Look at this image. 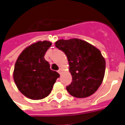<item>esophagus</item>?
Segmentation results:
<instances>
[{
    "mask_svg": "<svg viewBox=\"0 0 125 125\" xmlns=\"http://www.w3.org/2000/svg\"><path fill=\"white\" fill-rule=\"evenodd\" d=\"M58 73H60V74H61V73H62V69H60V70H58Z\"/></svg>",
    "mask_w": 125,
    "mask_h": 125,
    "instance_id": "1",
    "label": "esophagus"
}]
</instances>
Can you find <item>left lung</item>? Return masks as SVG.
Segmentation results:
<instances>
[{
    "mask_svg": "<svg viewBox=\"0 0 125 125\" xmlns=\"http://www.w3.org/2000/svg\"><path fill=\"white\" fill-rule=\"evenodd\" d=\"M55 47L67 56L72 82L66 89L76 98H86L95 93L104 77L106 62L96 47L80 39H60Z\"/></svg>",
    "mask_w": 125,
    "mask_h": 125,
    "instance_id": "obj_1",
    "label": "left lung"
}]
</instances>
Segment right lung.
<instances>
[{
    "instance_id": "obj_1",
    "label": "right lung",
    "mask_w": 125,
    "mask_h": 125,
    "mask_svg": "<svg viewBox=\"0 0 125 125\" xmlns=\"http://www.w3.org/2000/svg\"><path fill=\"white\" fill-rule=\"evenodd\" d=\"M52 43L37 41L27 47L19 55L13 79L19 90L31 100H41L52 92L60 74L50 69L44 55Z\"/></svg>"
}]
</instances>
